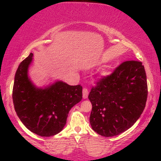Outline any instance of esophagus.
I'll use <instances>...</instances> for the list:
<instances>
[{
  "label": "esophagus",
  "instance_id": "esophagus-1",
  "mask_svg": "<svg viewBox=\"0 0 161 161\" xmlns=\"http://www.w3.org/2000/svg\"><path fill=\"white\" fill-rule=\"evenodd\" d=\"M88 89H87L86 88H83V90H82V97H83V98H84V99L87 98V97H88Z\"/></svg>",
  "mask_w": 161,
  "mask_h": 161
}]
</instances>
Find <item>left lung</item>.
I'll return each mask as SVG.
<instances>
[{"mask_svg":"<svg viewBox=\"0 0 161 161\" xmlns=\"http://www.w3.org/2000/svg\"><path fill=\"white\" fill-rule=\"evenodd\" d=\"M147 97V77L141 61L127 60L92 86L90 123L95 132L111 137L125 132L143 112Z\"/></svg>","mask_w":161,"mask_h":161,"instance_id":"left-lung-1","label":"left lung"}]
</instances>
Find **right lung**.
<instances>
[{"label": "right lung", "instance_id": "obj_1", "mask_svg": "<svg viewBox=\"0 0 161 161\" xmlns=\"http://www.w3.org/2000/svg\"><path fill=\"white\" fill-rule=\"evenodd\" d=\"M30 53L18 66L13 88V101L18 117L26 128L40 136L60 132L70 109L82 98V86L57 82L45 89L36 88L28 78Z\"/></svg>", "mask_w": 161, "mask_h": 161}]
</instances>
